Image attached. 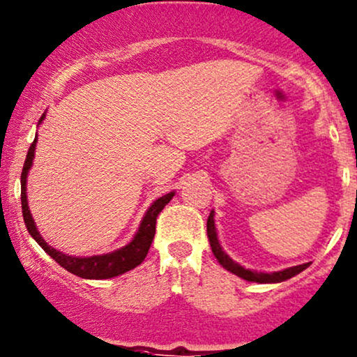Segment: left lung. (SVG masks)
I'll return each instance as SVG.
<instances>
[{
  "mask_svg": "<svg viewBox=\"0 0 357 357\" xmlns=\"http://www.w3.org/2000/svg\"><path fill=\"white\" fill-rule=\"evenodd\" d=\"M206 232H208V241L211 245V250H213L215 257L217 261L220 262L223 268L227 271L234 273L236 276L242 278L245 281H252V283H281V281H287L289 278L296 276V274L307 269L310 266V262H305V264H298L293 266V268H287L281 269V271H273V273H264V271H254V269H248L244 266H241L238 262H236L225 250L222 249L220 241H218V234H217V227H215V211H210L208 222H206Z\"/></svg>",
  "mask_w": 357,
  "mask_h": 357,
  "instance_id": "8db88e82",
  "label": "left lung"
}]
</instances>
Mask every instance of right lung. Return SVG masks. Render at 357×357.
<instances>
[{
	"mask_svg": "<svg viewBox=\"0 0 357 357\" xmlns=\"http://www.w3.org/2000/svg\"><path fill=\"white\" fill-rule=\"evenodd\" d=\"M45 120V113L38 120V125ZM35 147H37V135L32 146L29 149V154H26L25 164H23L22 171V211H23V220H25L26 230L29 234L35 238L38 245L52 257L57 264H61L66 271L76 274V276L84 278V280H108V278L120 276V274L130 271V269L137 268L144 259H146L149 248L152 244V238L155 234V220H158V215L160 210L171 202V198L174 197L176 191L164 195L155 199L151 206H149L144 218L140 220L139 230L135 232L134 238L128 242L123 248L112 250V252L100 254V256H88V257H77V256H69V254L61 252L52 245H49L44 241V237L40 236V232L37 230V223H35L32 213L29 208V198H26V178H29L30 167L33 166V158H35Z\"/></svg>",
	"mask_w": 357,
	"mask_h": 357,
	"instance_id": "1",
	"label": "right lung"
}]
</instances>
